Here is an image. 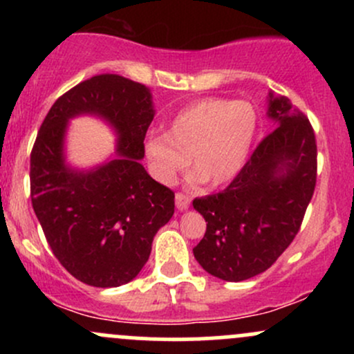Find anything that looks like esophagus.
Here are the masks:
<instances>
[{"label":"esophagus","instance_id":"34e87169","mask_svg":"<svg viewBox=\"0 0 354 354\" xmlns=\"http://www.w3.org/2000/svg\"><path fill=\"white\" fill-rule=\"evenodd\" d=\"M174 201H176V208L180 211H185L189 208V203H191V198L188 194L185 193H176V196H174Z\"/></svg>","mask_w":354,"mask_h":354}]
</instances>
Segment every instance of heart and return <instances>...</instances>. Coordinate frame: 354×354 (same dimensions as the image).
I'll return each mask as SVG.
<instances>
[{
	"label": "heart",
	"mask_w": 354,
	"mask_h": 354,
	"mask_svg": "<svg viewBox=\"0 0 354 354\" xmlns=\"http://www.w3.org/2000/svg\"><path fill=\"white\" fill-rule=\"evenodd\" d=\"M256 131L254 108L246 101L200 100L183 108L168 133L149 135L145 153L151 173L161 183H173L193 160L200 180L223 185L245 165Z\"/></svg>",
	"instance_id": "heart-1"
}]
</instances>
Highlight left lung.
I'll use <instances>...</instances> for the list:
<instances>
[{
	"label": "left lung",
	"instance_id": "1",
	"mask_svg": "<svg viewBox=\"0 0 354 354\" xmlns=\"http://www.w3.org/2000/svg\"><path fill=\"white\" fill-rule=\"evenodd\" d=\"M278 128L256 146L228 188L193 201L206 233L193 253L203 270L245 281L270 268L291 245L316 186V138L286 96L268 100Z\"/></svg>",
	"mask_w": 354,
	"mask_h": 354
}]
</instances>
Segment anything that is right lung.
<instances>
[{"instance_id": "right-lung-1", "label": "right lung", "mask_w": 354, "mask_h": 354, "mask_svg": "<svg viewBox=\"0 0 354 354\" xmlns=\"http://www.w3.org/2000/svg\"><path fill=\"white\" fill-rule=\"evenodd\" d=\"M106 119L120 135L117 158L91 172L64 163L67 121ZM154 118L151 93L120 75H98L55 101L31 151V203L53 254L68 273L96 288L131 281L151 253L154 234L174 213V193L143 165Z\"/></svg>"}]
</instances>
